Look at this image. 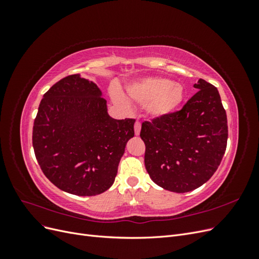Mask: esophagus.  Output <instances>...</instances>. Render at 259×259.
Listing matches in <instances>:
<instances>
[{
	"mask_svg": "<svg viewBox=\"0 0 259 259\" xmlns=\"http://www.w3.org/2000/svg\"><path fill=\"white\" fill-rule=\"evenodd\" d=\"M140 130H142V124H140L138 121L135 123V135L139 136L140 134Z\"/></svg>",
	"mask_w": 259,
	"mask_h": 259,
	"instance_id": "34e87169",
	"label": "esophagus"
}]
</instances>
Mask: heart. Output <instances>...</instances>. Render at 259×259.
<instances>
[{
	"mask_svg": "<svg viewBox=\"0 0 259 259\" xmlns=\"http://www.w3.org/2000/svg\"><path fill=\"white\" fill-rule=\"evenodd\" d=\"M128 99L136 105L144 106L148 115L160 119L173 113L185 97L184 86L165 77L147 76L132 82L126 86ZM112 99L116 105L127 108L128 101L123 94L114 90Z\"/></svg>",
	"mask_w": 259,
	"mask_h": 259,
	"instance_id": "heart-1",
	"label": "heart"
}]
</instances>
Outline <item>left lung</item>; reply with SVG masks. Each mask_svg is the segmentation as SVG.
<instances>
[{
  "instance_id": "left-lung-1",
  "label": "left lung",
  "mask_w": 259,
  "mask_h": 259,
  "mask_svg": "<svg viewBox=\"0 0 259 259\" xmlns=\"http://www.w3.org/2000/svg\"><path fill=\"white\" fill-rule=\"evenodd\" d=\"M182 110L144 122L145 165L163 189L177 193L197 189L214 175L228 139L227 115L214 85L200 79Z\"/></svg>"
}]
</instances>
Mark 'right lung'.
I'll list each match as a JSON object with an SVG mask.
<instances>
[{
    "label": "right lung",
    "mask_w": 259,
    "mask_h": 259,
    "mask_svg": "<svg viewBox=\"0 0 259 259\" xmlns=\"http://www.w3.org/2000/svg\"><path fill=\"white\" fill-rule=\"evenodd\" d=\"M135 120H115L96 83L80 74L61 79L44 94L32 144L44 175L60 190L97 195L114 183Z\"/></svg>",
    "instance_id": "add662e5"
}]
</instances>
